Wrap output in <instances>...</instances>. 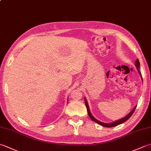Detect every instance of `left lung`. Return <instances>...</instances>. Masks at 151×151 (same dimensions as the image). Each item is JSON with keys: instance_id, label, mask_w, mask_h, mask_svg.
Wrapping results in <instances>:
<instances>
[{"instance_id": "8db88e82", "label": "left lung", "mask_w": 151, "mask_h": 151, "mask_svg": "<svg viewBox=\"0 0 151 151\" xmlns=\"http://www.w3.org/2000/svg\"><path fill=\"white\" fill-rule=\"evenodd\" d=\"M135 65H136V68H137V70H138V73H139L141 77H142V74H141V73H140V71H139L140 63H139V60H138V59H137V60H136V62H135ZM142 81H143V80H142ZM84 101H85V104H86V108H87V110H88V115H89V117H90L92 121H95V123H98L99 124L101 125V126H103V127H113L117 126V125L123 123L124 122L127 121L128 119H129L131 117V115H132L133 114V113L134 112V111H135V109H136V106H134V108L132 110V111H131L129 114L127 115L126 116L123 117L122 119H119V120H117V121H115L112 122V123H103V122H101V121H100L97 120V119H95L93 116L92 114H91L90 110H89V106H88V101H87V100H86V98H84Z\"/></svg>"}]
</instances>
